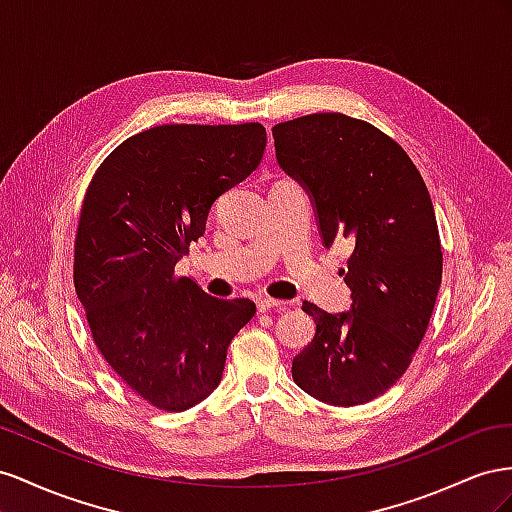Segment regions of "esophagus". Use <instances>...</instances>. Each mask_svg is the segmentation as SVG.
Masks as SVG:
<instances>
[{
    "label": "esophagus",
    "instance_id": "esophagus-1",
    "mask_svg": "<svg viewBox=\"0 0 512 512\" xmlns=\"http://www.w3.org/2000/svg\"><path fill=\"white\" fill-rule=\"evenodd\" d=\"M285 302L283 300H274V298H259L257 300V311L259 313H266L270 309H283Z\"/></svg>",
    "mask_w": 512,
    "mask_h": 512
}]
</instances>
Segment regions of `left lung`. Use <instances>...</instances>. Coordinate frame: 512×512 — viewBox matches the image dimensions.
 Returning a JSON list of instances; mask_svg holds the SVG:
<instances>
[{
	"mask_svg": "<svg viewBox=\"0 0 512 512\" xmlns=\"http://www.w3.org/2000/svg\"><path fill=\"white\" fill-rule=\"evenodd\" d=\"M276 160L309 193L321 240L354 246L352 309L304 302L315 337L291 364L317 401L369 403L410 367L442 283V244L425 180L401 145L369 122L311 113L272 128Z\"/></svg>",
	"mask_w": 512,
	"mask_h": 512,
	"instance_id": "1",
	"label": "left lung"
}]
</instances>
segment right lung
Wrapping results in <instances>:
<instances>
[{
  "label": "right lung",
  "instance_id": "1",
  "mask_svg": "<svg viewBox=\"0 0 512 512\" xmlns=\"http://www.w3.org/2000/svg\"><path fill=\"white\" fill-rule=\"evenodd\" d=\"M266 128L165 124L126 139L87 186L75 289L98 352L143 401L184 412L221 384L227 347L255 315L173 268L212 203L261 163Z\"/></svg>",
  "mask_w": 512,
  "mask_h": 512
}]
</instances>
